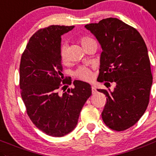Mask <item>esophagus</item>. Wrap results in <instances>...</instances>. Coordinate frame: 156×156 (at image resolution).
Returning <instances> with one entry per match:
<instances>
[{
    "instance_id": "1",
    "label": "esophagus",
    "mask_w": 156,
    "mask_h": 156,
    "mask_svg": "<svg viewBox=\"0 0 156 156\" xmlns=\"http://www.w3.org/2000/svg\"><path fill=\"white\" fill-rule=\"evenodd\" d=\"M91 90H92V93H93V94H94V93H96V87H92Z\"/></svg>"
}]
</instances>
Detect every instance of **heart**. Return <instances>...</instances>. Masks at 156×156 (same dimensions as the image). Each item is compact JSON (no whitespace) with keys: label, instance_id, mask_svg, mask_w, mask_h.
<instances>
[{"label":"heart","instance_id":"obj_1","mask_svg":"<svg viewBox=\"0 0 156 156\" xmlns=\"http://www.w3.org/2000/svg\"><path fill=\"white\" fill-rule=\"evenodd\" d=\"M90 40L92 39L88 37H82L80 38V42L81 45L84 46V44ZM59 56H60V61L63 63H66V60H67V54H66V47L65 44H62L60 46ZM75 76L78 79H80L82 80L90 81L92 79L91 71L86 67H80V69H77L75 72Z\"/></svg>","mask_w":156,"mask_h":156}]
</instances>
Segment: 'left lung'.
Listing matches in <instances>:
<instances>
[{
  "label": "left lung",
  "mask_w": 156,
  "mask_h": 156,
  "mask_svg": "<svg viewBox=\"0 0 156 156\" xmlns=\"http://www.w3.org/2000/svg\"><path fill=\"white\" fill-rule=\"evenodd\" d=\"M101 45L99 82H115L113 91L98 90L106 96L102 118L115 131L130 128L146 112L152 84L150 60L137 30L117 18L85 25Z\"/></svg>",
  "instance_id": "left-lung-1"
}]
</instances>
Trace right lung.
<instances>
[{"instance_id": "add662e5", "label": "right lung", "mask_w": 156, "mask_h": 156, "mask_svg": "<svg viewBox=\"0 0 156 156\" xmlns=\"http://www.w3.org/2000/svg\"><path fill=\"white\" fill-rule=\"evenodd\" d=\"M73 27L51 25L38 30L30 38L20 59V94L27 113L40 130L53 137L65 136L75 128L81 109L91 96L90 84L80 80L74 81V88L59 93L71 84V80L62 73L61 35Z\"/></svg>"}]
</instances>
